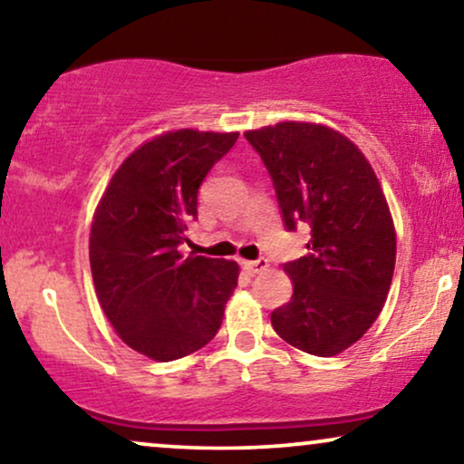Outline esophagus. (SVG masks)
Wrapping results in <instances>:
<instances>
[{
  "label": "esophagus",
  "instance_id": "esophagus-1",
  "mask_svg": "<svg viewBox=\"0 0 464 464\" xmlns=\"http://www.w3.org/2000/svg\"><path fill=\"white\" fill-rule=\"evenodd\" d=\"M243 266L245 272H249V275H259V272H264L268 268V259L266 257H259V259H251V262H240Z\"/></svg>",
  "mask_w": 464,
  "mask_h": 464
}]
</instances>
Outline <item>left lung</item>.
Wrapping results in <instances>:
<instances>
[{
    "label": "left lung",
    "instance_id": "8db88e82",
    "mask_svg": "<svg viewBox=\"0 0 464 464\" xmlns=\"http://www.w3.org/2000/svg\"><path fill=\"white\" fill-rule=\"evenodd\" d=\"M275 186L283 224L310 227L308 253L283 264L294 295L272 310L291 346L334 357L378 319L395 270V227L370 162L338 130L281 122L246 130Z\"/></svg>",
    "mask_w": 464,
    "mask_h": 464
}]
</instances>
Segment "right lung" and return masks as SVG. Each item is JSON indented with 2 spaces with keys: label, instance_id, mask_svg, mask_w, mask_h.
Listing matches in <instances>:
<instances>
[{
  "label": "right lung",
  "instance_id": "obj_1",
  "mask_svg": "<svg viewBox=\"0 0 464 464\" xmlns=\"http://www.w3.org/2000/svg\"><path fill=\"white\" fill-rule=\"evenodd\" d=\"M238 132L183 129L143 143L122 162L91 227L101 308L130 348L175 361L213 340L238 281V264L183 257L198 189Z\"/></svg>",
  "mask_w": 464,
  "mask_h": 464
}]
</instances>
